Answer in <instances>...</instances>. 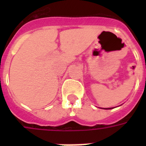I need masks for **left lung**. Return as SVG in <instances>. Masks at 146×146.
Here are the masks:
<instances>
[{"instance_id": "8db88e82", "label": "left lung", "mask_w": 146, "mask_h": 146, "mask_svg": "<svg viewBox=\"0 0 146 146\" xmlns=\"http://www.w3.org/2000/svg\"><path fill=\"white\" fill-rule=\"evenodd\" d=\"M103 109H111V108H103Z\"/></svg>"}]
</instances>
